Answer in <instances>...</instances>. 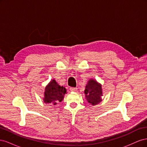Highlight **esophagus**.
<instances>
[{
	"label": "esophagus",
	"mask_w": 147,
	"mask_h": 147,
	"mask_svg": "<svg viewBox=\"0 0 147 147\" xmlns=\"http://www.w3.org/2000/svg\"><path fill=\"white\" fill-rule=\"evenodd\" d=\"M70 90L71 91H72V92H75V91H77V88H73V87H72V88H70Z\"/></svg>",
	"instance_id": "1"
}]
</instances>
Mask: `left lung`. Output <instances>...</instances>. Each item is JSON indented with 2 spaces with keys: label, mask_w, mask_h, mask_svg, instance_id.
Listing matches in <instances>:
<instances>
[{
  "label": "left lung",
  "mask_w": 147,
  "mask_h": 147,
  "mask_svg": "<svg viewBox=\"0 0 147 147\" xmlns=\"http://www.w3.org/2000/svg\"><path fill=\"white\" fill-rule=\"evenodd\" d=\"M84 93L86 94L85 96L87 100L92 105L98 104L102 101L100 97L102 95V86L94 80H90L88 82L84 90Z\"/></svg>",
  "instance_id": "8db88e82"
}]
</instances>
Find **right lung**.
Wrapping results in <instances>:
<instances>
[{"label": "right lung", "mask_w": 147, "mask_h": 147, "mask_svg": "<svg viewBox=\"0 0 147 147\" xmlns=\"http://www.w3.org/2000/svg\"><path fill=\"white\" fill-rule=\"evenodd\" d=\"M65 93V88L59 86L55 80H53L45 88L43 101L47 104L56 105L63 100Z\"/></svg>", "instance_id": "obj_1"}]
</instances>
